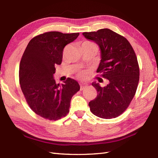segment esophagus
Here are the masks:
<instances>
[{
    "instance_id": "esophagus-1",
    "label": "esophagus",
    "mask_w": 158,
    "mask_h": 158,
    "mask_svg": "<svg viewBox=\"0 0 158 158\" xmlns=\"http://www.w3.org/2000/svg\"><path fill=\"white\" fill-rule=\"evenodd\" d=\"M80 90H82V89H84L85 87L87 86L88 83L81 82V83H80Z\"/></svg>"
}]
</instances>
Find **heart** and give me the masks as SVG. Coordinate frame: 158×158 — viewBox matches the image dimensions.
Instances as JSON below:
<instances>
[{
	"mask_svg": "<svg viewBox=\"0 0 158 158\" xmlns=\"http://www.w3.org/2000/svg\"><path fill=\"white\" fill-rule=\"evenodd\" d=\"M87 43H90V42H85V44H87ZM84 76H85V73H81L80 74V76H81V77H84Z\"/></svg>",
	"mask_w": 158,
	"mask_h": 158,
	"instance_id": "heart-1",
	"label": "heart"
}]
</instances>
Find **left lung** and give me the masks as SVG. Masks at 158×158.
I'll return each instance as SVG.
<instances>
[{
	"label": "left lung",
	"mask_w": 158,
	"mask_h": 158,
	"mask_svg": "<svg viewBox=\"0 0 158 158\" xmlns=\"http://www.w3.org/2000/svg\"><path fill=\"white\" fill-rule=\"evenodd\" d=\"M82 35L99 47L97 73L109 80L103 88L92 82L98 95L89 102L90 111L100 118H115L125 111L136 93L140 74L136 54L125 37L107 28Z\"/></svg>",
	"instance_id": "left-lung-1"
}]
</instances>
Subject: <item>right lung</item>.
<instances>
[{"label":"right lung","mask_w":158,"mask_h":158,"mask_svg":"<svg viewBox=\"0 0 158 158\" xmlns=\"http://www.w3.org/2000/svg\"><path fill=\"white\" fill-rule=\"evenodd\" d=\"M78 35L46 32L30 40L23 52L19 69L20 87L29 106L40 117L56 121L69 112L71 98L80 85L70 78L56 84L55 66L61 64L64 47Z\"/></svg>","instance_id":"1"}]
</instances>
